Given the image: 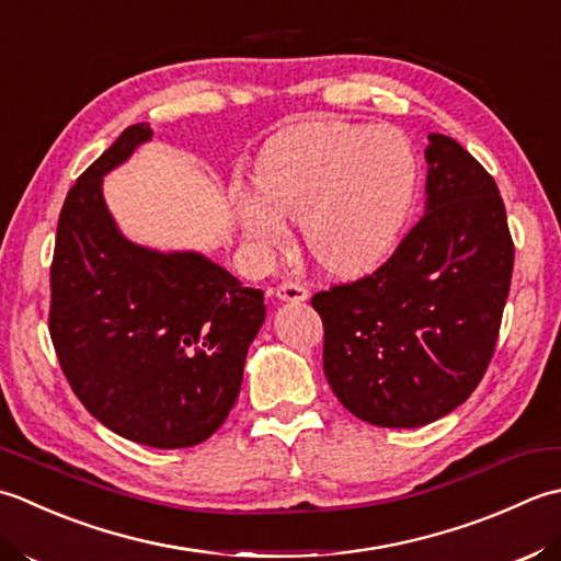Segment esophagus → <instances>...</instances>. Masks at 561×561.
Wrapping results in <instances>:
<instances>
[{
	"label": "esophagus",
	"instance_id": "esophagus-1",
	"mask_svg": "<svg viewBox=\"0 0 561 561\" xmlns=\"http://www.w3.org/2000/svg\"><path fill=\"white\" fill-rule=\"evenodd\" d=\"M276 297L283 302H305L307 297H310V293H307V288H302V285H297V283H283V285H278Z\"/></svg>",
	"mask_w": 561,
	"mask_h": 561
}]
</instances>
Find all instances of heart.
I'll list each match as a JSON object with an SVG mask.
<instances>
[{
    "label": "heart",
    "instance_id": "obj_1",
    "mask_svg": "<svg viewBox=\"0 0 561 561\" xmlns=\"http://www.w3.org/2000/svg\"><path fill=\"white\" fill-rule=\"evenodd\" d=\"M254 193L232 198L234 220L256 254H271L302 220L305 247L331 276L382 266L414 213L419 159L394 128L305 121L276 133L254 164Z\"/></svg>",
    "mask_w": 561,
    "mask_h": 561
}]
</instances>
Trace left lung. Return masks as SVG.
<instances>
[{"label":"left lung","mask_w":561,"mask_h":561,"mask_svg":"<svg viewBox=\"0 0 561 561\" xmlns=\"http://www.w3.org/2000/svg\"><path fill=\"white\" fill-rule=\"evenodd\" d=\"M426 201L373 276L317 293L324 375L353 416L416 428L482 380L511 288L513 242L496 181L453 137L431 133Z\"/></svg>","instance_id":"obj_1"}]
</instances>
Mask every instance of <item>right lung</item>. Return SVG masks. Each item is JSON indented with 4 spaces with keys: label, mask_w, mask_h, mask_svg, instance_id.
Instances as JSON below:
<instances>
[{
    "label": "right lung",
    "mask_w": 561,
    "mask_h": 561,
    "mask_svg": "<svg viewBox=\"0 0 561 561\" xmlns=\"http://www.w3.org/2000/svg\"><path fill=\"white\" fill-rule=\"evenodd\" d=\"M150 140V123L130 125L67 193L50 336L91 416L123 438L174 450L225 424L266 305L201 251H159L121 232L104 176Z\"/></svg>",
    "instance_id": "add662e5"
}]
</instances>
